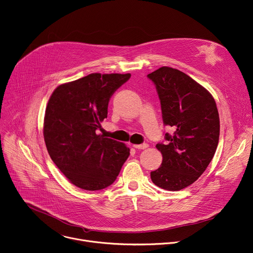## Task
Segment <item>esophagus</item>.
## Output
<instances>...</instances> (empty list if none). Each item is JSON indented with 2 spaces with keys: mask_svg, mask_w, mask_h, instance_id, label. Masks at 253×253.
Instances as JSON below:
<instances>
[{
  "mask_svg": "<svg viewBox=\"0 0 253 253\" xmlns=\"http://www.w3.org/2000/svg\"><path fill=\"white\" fill-rule=\"evenodd\" d=\"M132 146L134 148H136V149H145V148L148 147V144H146V143H143V144H133Z\"/></svg>",
  "mask_w": 253,
  "mask_h": 253,
  "instance_id": "1",
  "label": "esophagus"
}]
</instances>
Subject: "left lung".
<instances>
[{
	"label": "left lung",
	"mask_w": 253,
	"mask_h": 253,
	"mask_svg": "<svg viewBox=\"0 0 253 253\" xmlns=\"http://www.w3.org/2000/svg\"><path fill=\"white\" fill-rule=\"evenodd\" d=\"M147 77L156 86L165 125L174 129L166 134L167 144H156L163 163L150 177L159 188L179 191L202 175L216 152L218 109L208 89L175 68L159 67Z\"/></svg>",
	"instance_id": "left-lung-1"
}]
</instances>
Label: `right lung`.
<instances>
[{"mask_svg": "<svg viewBox=\"0 0 253 253\" xmlns=\"http://www.w3.org/2000/svg\"><path fill=\"white\" fill-rule=\"evenodd\" d=\"M130 74H90L59 84L51 94L43 136L52 162L73 185L86 191L109 187L117 178L130 149L97 134L107 118L114 91Z\"/></svg>", "mask_w": 253, "mask_h": 253, "instance_id": "obj_1", "label": "right lung"}]
</instances>
